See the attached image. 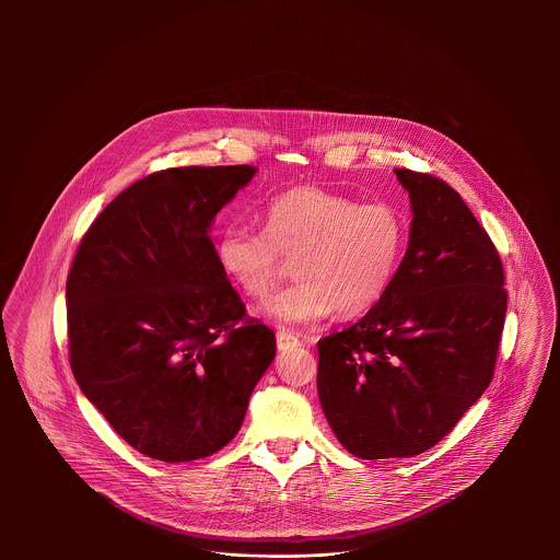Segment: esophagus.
<instances>
[{
    "label": "esophagus",
    "instance_id": "1",
    "mask_svg": "<svg viewBox=\"0 0 560 560\" xmlns=\"http://www.w3.org/2000/svg\"><path fill=\"white\" fill-rule=\"evenodd\" d=\"M276 345H278L280 351H287V349L298 347V345H300V338L293 336L291 331H278V334H276Z\"/></svg>",
    "mask_w": 560,
    "mask_h": 560
}]
</instances>
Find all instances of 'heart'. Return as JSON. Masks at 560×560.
<instances>
[{"label": "heart", "mask_w": 560, "mask_h": 560, "mask_svg": "<svg viewBox=\"0 0 560 560\" xmlns=\"http://www.w3.org/2000/svg\"><path fill=\"white\" fill-rule=\"evenodd\" d=\"M409 224L390 202L364 205L320 187H295L265 209V231L229 226L215 243L222 273L247 298H265L293 260L298 282L260 313L278 325H311L334 311H371L397 278Z\"/></svg>", "instance_id": "obj_1"}]
</instances>
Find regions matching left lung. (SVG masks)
<instances>
[{
	"label": "left lung",
	"instance_id": "obj_1",
	"mask_svg": "<svg viewBox=\"0 0 560 560\" xmlns=\"http://www.w3.org/2000/svg\"><path fill=\"white\" fill-rule=\"evenodd\" d=\"M411 202L407 252L388 293L319 340L323 413L360 459L435 446L487 390L506 315L495 245L444 180L397 167Z\"/></svg>",
	"mask_w": 560,
	"mask_h": 560
}]
</instances>
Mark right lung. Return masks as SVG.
I'll return each instance as SVG.
<instances>
[{
	"instance_id": "obj_1",
	"label": "right lung",
	"mask_w": 560,
	"mask_h": 560,
	"mask_svg": "<svg viewBox=\"0 0 560 560\" xmlns=\"http://www.w3.org/2000/svg\"><path fill=\"white\" fill-rule=\"evenodd\" d=\"M254 174V165L153 172L101 211L73 258V375L147 457L180 464L224 448L276 358L273 331L245 319L209 235Z\"/></svg>"
}]
</instances>
